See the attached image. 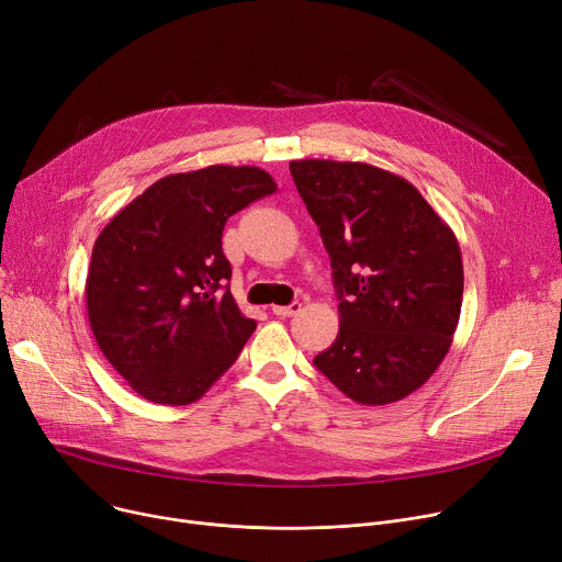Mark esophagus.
<instances>
[{
    "label": "esophagus",
    "mask_w": 562,
    "mask_h": 562,
    "mask_svg": "<svg viewBox=\"0 0 562 562\" xmlns=\"http://www.w3.org/2000/svg\"><path fill=\"white\" fill-rule=\"evenodd\" d=\"M301 307H303V305H301L299 301H293L291 305H276V307H273V314H276V316H293V314L301 312Z\"/></svg>",
    "instance_id": "esophagus-1"
}]
</instances>
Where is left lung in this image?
<instances>
[{
  "mask_svg": "<svg viewBox=\"0 0 562 562\" xmlns=\"http://www.w3.org/2000/svg\"><path fill=\"white\" fill-rule=\"evenodd\" d=\"M293 182L330 255L339 335L314 367L348 398H405L447 358L462 307L456 234L403 177L360 161L301 159Z\"/></svg>",
  "mask_w": 562,
  "mask_h": 562,
  "instance_id": "left-lung-1",
  "label": "left lung"
}]
</instances>
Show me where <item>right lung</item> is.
Masks as SVG:
<instances>
[{
	"label": "right lung",
	"mask_w": 562,
	"mask_h": 562,
	"mask_svg": "<svg viewBox=\"0 0 562 562\" xmlns=\"http://www.w3.org/2000/svg\"><path fill=\"white\" fill-rule=\"evenodd\" d=\"M255 166L168 175L100 232L86 310L104 358L153 403L189 405L234 364L257 323L229 293L227 218L276 193Z\"/></svg>",
	"instance_id": "1"
}]
</instances>
